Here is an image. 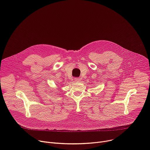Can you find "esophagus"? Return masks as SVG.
Wrapping results in <instances>:
<instances>
[{"label": "esophagus", "mask_w": 150, "mask_h": 150, "mask_svg": "<svg viewBox=\"0 0 150 150\" xmlns=\"http://www.w3.org/2000/svg\"><path fill=\"white\" fill-rule=\"evenodd\" d=\"M74 81L76 82H79V81H80V78L76 77V78H74Z\"/></svg>", "instance_id": "1"}]
</instances>
